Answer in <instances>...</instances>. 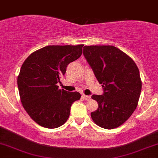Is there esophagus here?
Wrapping results in <instances>:
<instances>
[{
  "label": "esophagus",
  "mask_w": 158,
  "mask_h": 158,
  "mask_svg": "<svg viewBox=\"0 0 158 158\" xmlns=\"http://www.w3.org/2000/svg\"><path fill=\"white\" fill-rule=\"evenodd\" d=\"M82 97H83L86 101H89V100H90V99H91V96H89V95H85V94H82Z\"/></svg>",
  "instance_id": "34e87169"
}]
</instances>
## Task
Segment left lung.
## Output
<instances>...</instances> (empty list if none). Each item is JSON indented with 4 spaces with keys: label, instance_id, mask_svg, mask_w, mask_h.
I'll list each match as a JSON object with an SVG mask.
<instances>
[{
    "label": "left lung",
    "instance_id": "obj_1",
    "mask_svg": "<svg viewBox=\"0 0 158 158\" xmlns=\"http://www.w3.org/2000/svg\"><path fill=\"white\" fill-rule=\"evenodd\" d=\"M83 54L104 90L101 95L92 96L98 104L91 113L92 119L104 129L118 127L138 105L142 91L139 69L132 58L114 46H85Z\"/></svg>",
    "mask_w": 158,
    "mask_h": 158
}]
</instances>
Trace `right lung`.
<instances>
[{"instance_id": "obj_1", "label": "right lung", "mask_w": 158, "mask_h": 158, "mask_svg": "<svg viewBox=\"0 0 158 158\" xmlns=\"http://www.w3.org/2000/svg\"><path fill=\"white\" fill-rule=\"evenodd\" d=\"M83 44L48 45L31 54L21 66L17 79L22 104L35 123L55 129L66 123L77 92L59 89L57 85L66 66L82 55Z\"/></svg>"}]
</instances>
